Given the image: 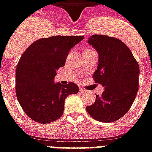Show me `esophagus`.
Listing matches in <instances>:
<instances>
[{
    "label": "esophagus",
    "mask_w": 152,
    "mask_h": 152,
    "mask_svg": "<svg viewBox=\"0 0 152 152\" xmlns=\"http://www.w3.org/2000/svg\"><path fill=\"white\" fill-rule=\"evenodd\" d=\"M80 92H81V93H87V91L83 88H80Z\"/></svg>",
    "instance_id": "esophagus-1"
}]
</instances>
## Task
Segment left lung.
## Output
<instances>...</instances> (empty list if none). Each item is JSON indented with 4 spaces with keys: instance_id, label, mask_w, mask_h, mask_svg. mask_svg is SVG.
Masks as SVG:
<instances>
[{
    "instance_id": "left-lung-1",
    "label": "left lung",
    "mask_w": 152,
    "mask_h": 152,
    "mask_svg": "<svg viewBox=\"0 0 152 152\" xmlns=\"http://www.w3.org/2000/svg\"><path fill=\"white\" fill-rule=\"evenodd\" d=\"M98 53V65L93 75L95 83L104 88L86 109L90 115L103 123L123 117L134 103L138 91L140 68L131 50L120 40L93 35L87 40Z\"/></svg>"
}]
</instances>
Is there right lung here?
Instances as JSON below:
<instances>
[{"mask_svg": "<svg viewBox=\"0 0 152 152\" xmlns=\"http://www.w3.org/2000/svg\"><path fill=\"white\" fill-rule=\"evenodd\" d=\"M83 36H54L37 40L25 50L15 72L17 99L25 113L39 123H50L62 115L65 98L79 92L78 86L54 81L65 65L71 48Z\"/></svg>", "mask_w": 152, "mask_h": 152, "instance_id": "right-lung-1", "label": "right lung"}]
</instances>
